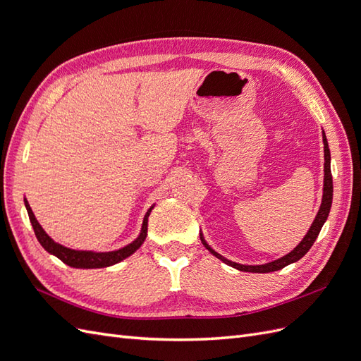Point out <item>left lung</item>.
I'll return each mask as SVG.
<instances>
[{
	"label": "left lung",
	"instance_id": "obj_1",
	"mask_svg": "<svg viewBox=\"0 0 361 361\" xmlns=\"http://www.w3.org/2000/svg\"><path fill=\"white\" fill-rule=\"evenodd\" d=\"M322 140H324V158H325V164H324V195H322V203H321V207H319V212L318 215H316L313 224L310 226L307 235L304 236L302 241L295 247L289 255L283 256L274 262H269V264H265V265H241V264H235V262L232 260H227L226 257H223L221 255H218L216 251H214L209 245L206 244V241L203 239V236L200 235V239L203 245L211 251V253L218 257L220 260H223L224 264L231 265L239 271H245V272H272V271H279L281 268L288 267L289 264H293V262L300 260L307 251L310 250V247L313 245V243L316 241V238H318L321 228L326 220V216H329L330 214V209H331V202H333V178H331V169H330V147H329V143H326V138H325V134L322 133Z\"/></svg>",
	"mask_w": 361,
	"mask_h": 361
}]
</instances>
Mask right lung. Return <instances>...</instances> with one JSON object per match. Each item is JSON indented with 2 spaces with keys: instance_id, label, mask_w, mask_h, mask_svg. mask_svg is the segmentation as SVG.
Masks as SVG:
<instances>
[{
  "instance_id": "1",
  "label": "right lung",
  "mask_w": 361,
  "mask_h": 361,
  "mask_svg": "<svg viewBox=\"0 0 361 361\" xmlns=\"http://www.w3.org/2000/svg\"><path fill=\"white\" fill-rule=\"evenodd\" d=\"M24 202H25V207H27L31 226H32V228H35V233H36V238L40 243V245L45 248L48 253L57 256L61 262H64V264L72 267V268H105V267L118 264L120 260H123L133 253H135V251L141 247V244L145 243V239L147 236V218H149L152 207L145 216L140 236L129 245L120 248V250H116V251H108V253H93V251L71 250L68 247H63V245L57 244L56 241H52V239L45 233V231H43L42 226L37 223L36 216H35V214H32L27 199H24Z\"/></svg>"
}]
</instances>
